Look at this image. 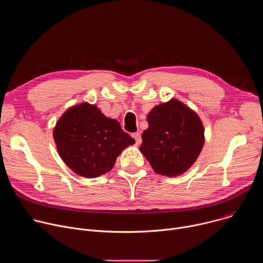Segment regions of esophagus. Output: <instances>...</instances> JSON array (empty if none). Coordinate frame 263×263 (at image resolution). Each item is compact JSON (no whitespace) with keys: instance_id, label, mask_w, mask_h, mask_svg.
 Segmentation results:
<instances>
[{"instance_id":"1","label":"esophagus","mask_w":263,"mask_h":263,"mask_svg":"<svg viewBox=\"0 0 263 263\" xmlns=\"http://www.w3.org/2000/svg\"><path fill=\"white\" fill-rule=\"evenodd\" d=\"M132 136H133V138L135 139V141H136V143H137V144H139V143L141 142V135H140V133H139V132H135V133H133V134H132Z\"/></svg>"}]
</instances>
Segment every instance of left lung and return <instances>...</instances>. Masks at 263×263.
Listing matches in <instances>:
<instances>
[{"label": "left lung", "mask_w": 263, "mask_h": 263, "mask_svg": "<svg viewBox=\"0 0 263 263\" xmlns=\"http://www.w3.org/2000/svg\"><path fill=\"white\" fill-rule=\"evenodd\" d=\"M140 152L154 172L167 177L184 174L199 157L204 127L196 112L177 99L155 106L146 116Z\"/></svg>", "instance_id": "1"}]
</instances>
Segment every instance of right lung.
I'll use <instances>...</instances> for the list:
<instances>
[{
	"mask_svg": "<svg viewBox=\"0 0 263 263\" xmlns=\"http://www.w3.org/2000/svg\"><path fill=\"white\" fill-rule=\"evenodd\" d=\"M53 137L64 163L84 178H97L111 171L123 149L135 143L118 121L105 117L87 102L64 112Z\"/></svg>",
	"mask_w": 263,
	"mask_h": 263,
	"instance_id": "obj_1",
	"label": "right lung"
}]
</instances>
